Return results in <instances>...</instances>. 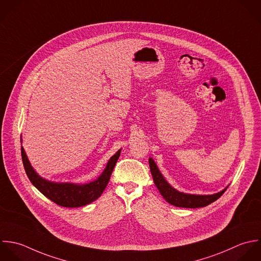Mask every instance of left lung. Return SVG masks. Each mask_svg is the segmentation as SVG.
Here are the masks:
<instances>
[{"instance_id":"obj_1","label":"left lung","mask_w":261,"mask_h":261,"mask_svg":"<svg viewBox=\"0 0 261 261\" xmlns=\"http://www.w3.org/2000/svg\"><path fill=\"white\" fill-rule=\"evenodd\" d=\"M149 168L150 172L153 178V182L155 186L158 187L160 193L162 196L168 201L170 204L178 206V207H185V208H198V207H204L212 202L219 199L224 192L228 189L229 185L223 189L222 191L210 194V195H200V194H189L185 192H181L174 187H172L168 181L164 178L162 173L160 172L156 164L154 161L149 158Z\"/></svg>"}]
</instances>
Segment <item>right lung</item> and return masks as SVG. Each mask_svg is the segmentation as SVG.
Returning a JSON list of instances; mask_svg holds the SVG:
<instances>
[{"label": "right lung", "mask_w": 261, "mask_h": 261, "mask_svg": "<svg viewBox=\"0 0 261 261\" xmlns=\"http://www.w3.org/2000/svg\"><path fill=\"white\" fill-rule=\"evenodd\" d=\"M119 149L108 162L100 176L88 183L78 184L70 182H53L40 177L32 168L24 148L21 146L22 162L25 172L32 185L45 197L64 207H80L96 200L106 189L115 165L120 156Z\"/></svg>", "instance_id": "right-lung-1"}]
</instances>
